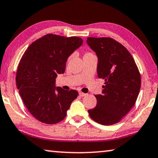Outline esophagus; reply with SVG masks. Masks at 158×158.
<instances>
[{"instance_id": "obj_1", "label": "esophagus", "mask_w": 158, "mask_h": 158, "mask_svg": "<svg viewBox=\"0 0 158 158\" xmlns=\"http://www.w3.org/2000/svg\"><path fill=\"white\" fill-rule=\"evenodd\" d=\"M86 93H82V92H79V95L81 97H85L86 96Z\"/></svg>"}]
</instances>
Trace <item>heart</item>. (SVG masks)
Wrapping results in <instances>:
<instances>
[{
    "label": "heart",
    "instance_id": "heart-1",
    "mask_svg": "<svg viewBox=\"0 0 158 158\" xmlns=\"http://www.w3.org/2000/svg\"><path fill=\"white\" fill-rule=\"evenodd\" d=\"M87 54H88V53H87Z\"/></svg>",
    "mask_w": 158,
    "mask_h": 158
}]
</instances>
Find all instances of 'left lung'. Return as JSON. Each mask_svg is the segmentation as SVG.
<instances>
[{
	"instance_id": "1",
	"label": "left lung",
	"mask_w": 158,
	"mask_h": 158,
	"mask_svg": "<svg viewBox=\"0 0 158 158\" xmlns=\"http://www.w3.org/2000/svg\"><path fill=\"white\" fill-rule=\"evenodd\" d=\"M87 43L98 58V75L104 80L102 94L95 95L97 105L88 110L92 119L102 125L121 120L136 102L141 84L140 75L131 54L110 37H87Z\"/></svg>"
}]
</instances>
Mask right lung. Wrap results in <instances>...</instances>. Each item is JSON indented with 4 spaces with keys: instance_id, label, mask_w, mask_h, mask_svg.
<instances>
[{
    "instance_id": "add662e5",
    "label": "right lung",
    "mask_w": 158,
    "mask_h": 158,
    "mask_svg": "<svg viewBox=\"0 0 158 158\" xmlns=\"http://www.w3.org/2000/svg\"><path fill=\"white\" fill-rule=\"evenodd\" d=\"M77 37L48 34L27 48L19 63L16 85L24 104L41 122L54 124L67 114L78 93L56 87L57 74L64 73L68 58L82 44Z\"/></svg>"
}]
</instances>
